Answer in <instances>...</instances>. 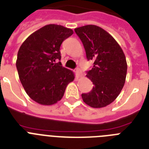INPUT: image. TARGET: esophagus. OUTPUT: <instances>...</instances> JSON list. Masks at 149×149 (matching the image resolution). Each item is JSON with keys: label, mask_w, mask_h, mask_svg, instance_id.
<instances>
[{"label": "esophagus", "mask_w": 149, "mask_h": 149, "mask_svg": "<svg viewBox=\"0 0 149 149\" xmlns=\"http://www.w3.org/2000/svg\"><path fill=\"white\" fill-rule=\"evenodd\" d=\"M76 72H77V77H83V72H82V71H81L79 69H77Z\"/></svg>", "instance_id": "1"}]
</instances>
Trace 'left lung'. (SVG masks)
Returning <instances> with one entry per match:
<instances>
[{
	"mask_svg": "<svg viewBox=\"0 0 149 149\" xmlns=\"http://www.w3.org/2000/svg\"><path fill=\"white\" fill-rule=\"evenodd\" d=\"M85 48L87 60L93 67L86 77L93 83L89 93L82 94L83 102L93 108H102L114 101L125 83V56L116 40L107 31L95 25L75 29Z\"/></svg>",
	"mask_w": 149,
	"mask_h": 149,
	"instance_id": "obj_1",
	"label": "left lung"
}]
</instances>
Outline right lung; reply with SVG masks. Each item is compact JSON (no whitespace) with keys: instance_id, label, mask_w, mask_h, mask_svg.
<instances>
[{"instance_id":"right-lung-1","label":"right lung","mask_w":149,"mask_h":149,"mask_svg":"<svg viewBox=\"0 0 149 149\" xmlns=\"http://www.w3.org/2000/svg\"><path fill=\"white\" fill-rule=\"evenodd\" d=\"M73 33L72 29L48 24L29 36L18 50L16 66L26 94L37 103L51 106L63 98L74 72L63 67L60 46Z\"/></svg>"}]
</instances>
